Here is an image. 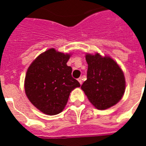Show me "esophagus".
Returning <instances> with one entry per match:
<instances>
[{"label": "esophagus", "mask_w": 146, "mask_h": 146, "mask_svg": "<svg viewBox=\"0 0 146 146\" xmlns=\"http://www.w3.org/2000/svg\"><path fill=\"white\" fill-rule=\"evenodd\" d=\"M78 81H79V82L80 83V85L82 84V79L81 77H80L79 79H78Z\"/></svg>", "instance_id": "1"}]
</instances>
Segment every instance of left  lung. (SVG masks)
I'll list each match as a JSON object with an SVG mask.
<instances>
[{
    "mask_svg": "<svg viewBox=\"0 0 146 146\" xmlns=\"http://www.w3.org/2000/svg\"><path fill=\"white\" fill-rule=\"evenodd\" d=\"M87 80L81 89L97 109L105 110L117 104L125 92L124 75L117 63L110 57L97 53L87 54Z\"/></svg>",
    "mask_w": 146,
    "mask_h": 146,
    "instance_id": "8db88e82",
    "label": "left lung"
}]
</instances>
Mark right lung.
Segmentation results:
<instances>
[{
	"mask_svg": "<svg viewBox=\"0 0 146 146\" xmlns=\"http://www.w3.org/2000/svg\"><path fill=\"white\" fill-rule=\"evenodd\" d=\"M70 54L54 48L35 58L26 72L25 92L31 103L48 115L60 113L70 94L80 82L72 77V68L66 65Z\"/></svg>",
	"mask_w": 146,
	"mask_h": 146,
	"instance_id": "obj_1",
	"label": "right lung"
}]
</instances>
